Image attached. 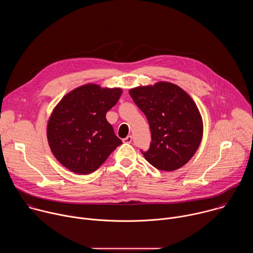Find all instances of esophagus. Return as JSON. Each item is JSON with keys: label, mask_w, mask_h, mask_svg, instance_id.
<instances>
[{"label": "esophagus", "mask_w": 253, "mask_h": 253, "mask_svg": "<svg viewBox=\"0 0 253 253\" xmlns=\"http://www.w3.org/2000/svg\"><path fill=\"white\" fill-rule=\"evenodd\" d=\"M123 142H124V143H131V142H132V136H131V135H128L126 138L123 139Z\"/></svg>", "instance_id": "obj_1"}]
</instances>
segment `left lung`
Returning <instances> with one entry per match:
<instances>
[{
    "label": "left lung",
    "instance_id": "obj_1",
    "mask_svg": "<svg viewBox=\"0 0 253 253\" xmlns=\"http://www.w3.org/2000/svg\"><path fill=\"white\" fill-rule=\"evenodd\" d=\"M145 114L151 131L150 147L142 152L155 168L174 171L184 166L197 151L203 121L193 99L179 86L159 81L129 90Z\"/></svg>",
    "mask_w": 253,
    "mask_h": 253
}]
</instances>
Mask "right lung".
I'll return each instance as SVG.
<instances>
[{
  "instance_id": "1",
  "label": "right lung",
  "mask_w": 253,
  "mask_h": 253,
  "mask_svg": "<svg viewBox=\"0 0 253 253\" xmlns=\"http://www.w3.org/2000/svg\"><path fill=\"white\" fill-rule=\"evenodd\" d=\"M122 92L88 83L67 93L55 106L47 139L53 155L68 170L89 174L122 144L106 119Z\"/></svg>"
}]
</instances>
